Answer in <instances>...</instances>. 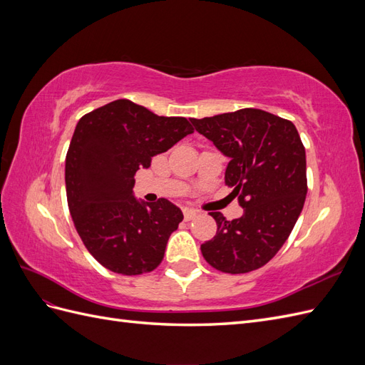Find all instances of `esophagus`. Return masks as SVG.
I'll list each match as a JSON object with an SVG mask.
<instances>
[{"mask_svg": "<svg viewBox=\"0 0 365 365\" xmlns=\"http://www.w3.org/2000/svg\"><path fill=\"white\" fill-rule=\"evenodd\" d=\"M197 213H200V212H197V210H195V208H184V219L192 220L197 216Z\"/></svg>", "mask_w": 365, "mask_h": 365, "instance_id": "34e87169", "label": "esophagus"}]
</instances>
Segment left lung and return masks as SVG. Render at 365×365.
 Wrapping results in <instances>:
<instances>
[{"mask_svg": "<svg viewBox=\"0 0 365 365\" xmlns=\"http://www.w3.org/2000/svg\"><path fill=\"white\" fill-rule=\"evenodd\" d=\"M190 121L230 158L225 184L244 208L235 220L210 213L217 231L201 245L202 256L228 274L257 269L283 247L303 210L307 181L302 138L292 121L256 108Z\"/></svg>", "mask_w": 365, "mask_h": 365, "instance_id": "obj_1", "label": "left lung"}]
</instances>
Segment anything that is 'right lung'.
Segmentation results:
<instances>
[{
	"mask_svg": "<svg viewBox=\"0 0 365 365\" xmlns=\"http://www.w3.org/2000/svg\"><path fill=\"white\" fill-rule=\"evenodd\" d=\"M192 132L187 118L160 117L126 98L77 121L65 158L67 200L77 233L106 269L138 275L161 263L184 216L164 197L137 200L134 175Z\"/></svg>",
	"mask_w": 365,
	"mask_h": 365,
	"instance_id": "right-lung-1",
	"label": "right lung"
}]
</instances>
